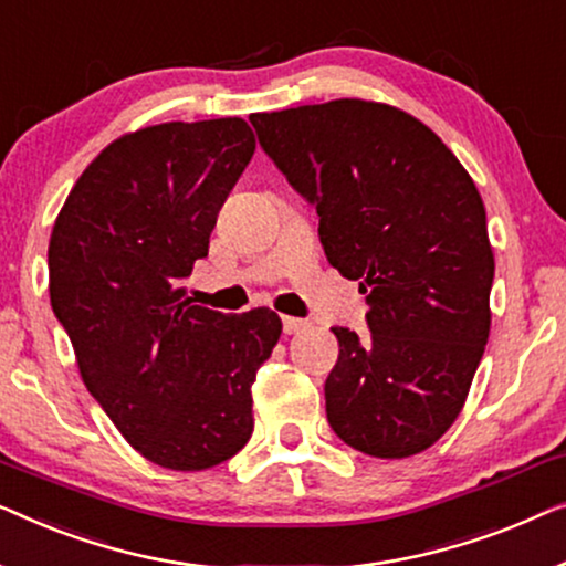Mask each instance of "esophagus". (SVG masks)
<instances>
[{
    "instance_id": "obj_1",
    "label": "esophagus",
    "mask_w": 566,
    "mask_h": 566,
    "mask_svg": "<svg viewBox=\"0 0 566 566\" xmlns=\"http://www.w3.org/2000/svg\"><path fill=\"white\" fill-rule=\"evenodd\" d=\"M307 325H310V323H307V321H302V317H290V315H284V317H282V328H284L286 336H292V333L305 331Z\"/></svg>"
}]
</instances>
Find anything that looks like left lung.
<instances>
[{"label":"left lung","instance_id":"obj_1","mask_svg":"<svg viewBox=\"0 0 566 566\" xmlns=\"http://www.w3.org/2000/svg\"><path fill=\"white\" fill-rule=\"evenodd\" d=\"M259 143L321 214V243L366 294L364 338L333 328L325 379L336 436L377 459L441 439L490 338L495 256L482 197L449 146L402 109L333 99L249 117Z\"/></svg>","mask_w":566,"mask_h":566}]
</instances>
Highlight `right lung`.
Returning <instances> with one entry per match:
<instances>
[{"instance_id":"right-lung-1","label":"right lung","mask_w":566,"mask_h":566,"mask_svg":"<svg viewBox=\"0 0 566 566\" xmlns=\"http://www.w3.org/2000/svg\"><path fill=\"white\" fill-rule=\"evenodd\" d=\"M253 150L241 117L125 133L76 179L48 243L51 307L86 389L140 457L177 472L249 443L251 385L282 336L274 310L222 315L181 286Z\"/></svg>"}]
</instances>
